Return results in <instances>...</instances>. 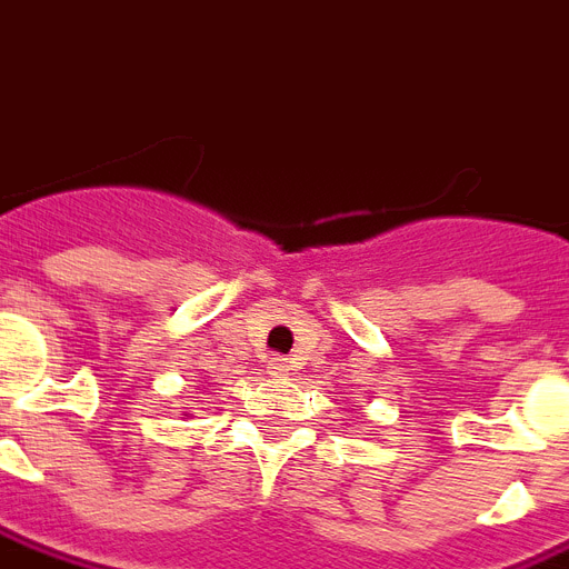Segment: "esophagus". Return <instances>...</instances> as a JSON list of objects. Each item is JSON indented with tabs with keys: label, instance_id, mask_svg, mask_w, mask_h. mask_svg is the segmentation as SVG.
Masks as SVG:
<instances>
[{
	"label": "esophagus",
	"instance_id": "esophagus-1",
	"mask_svg": "<svg viewBox=\"0 0 569 569\" xmlns=\"http://www.w3.org/2000/svg\"><path fill=\"white\" fill-rule=\"evenodd\" d=\"M289 371V362L283 357H269V373L271 377H286Z\"/></svg>",
	"mask_w": 569,
	"mask_h": 569
}]
</instances>
